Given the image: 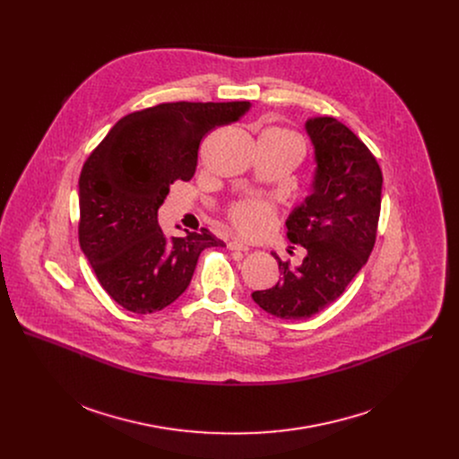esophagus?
I'll list each match as a JSON object with an SVG mask.
<instances>
[{
  "mask_svg": "<svg viewBox=\"0 0 459 459\" xmlns=\"http://www.w3.org/2000/svg\"><path fill=\"white\" fill-rule=\"evenodd\" d=\"M229 250H241V252H248V247H247L245 243H241V241L234 239V241H230V243H229Z\"/></svg>",
  "mask_w": 459,
  "mask_h": 459,
  "instance_id": "obj_1",
  "label": "esophagus"
}]
</instances>
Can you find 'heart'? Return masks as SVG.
Wrapping results in <instances>:
<instances>
[{
	"instance_id": "obj_1",
	"label": "heart",
	"mask_w": 459,
	"mask_h": 459,
	"mask_svg": "<svg viewBox=\"0 0 459 459\" xmlns=\"http://www.w3.org/2000/svg\"><path fill=\"white\" fill-rule=\"evenodd\" d=\"M265 134L280 142L296 143L301 147L299 138L287 128H269ZM229 220L239 234L247 238H259L273 227L276 220V207L273 202L264 198H245L229 209Z\"/></svg>"
}]
</instances>
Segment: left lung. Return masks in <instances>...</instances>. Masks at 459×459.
Returning a JSON list of instances; mask_svg holds the SVG:
<instances>
[{
	"label": "left lung",
	"instance_id": "obj_1",
	"mask_svg": "<svg viewBox=\"0 0 459 459\" xmlns=\"http://www.w3.org/2000/svg\"><path fill=\"white\" fill-rule=\"evenodd\" d=\"M316 149L314 190L287 220V236L307 250L298 269L276 254L281 278L252 292L265 312L308 319L334 303L367 264L377 236L383 174L368 147L336 117L307 121Z\"/></svg>",
	"mask_w": 459,
	"mask_h": 459
}]
</instances>
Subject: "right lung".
<instances>
[{"mask_svg":"<svg viewBox=\"0 0 459 459\" xmlns=\"http://www.w3.org/2000/svg\"><path fill=\"white\" fill-rule=\"evenodd\" d=\"M248 105L174 101L130 112L83 163L80 245L125 310H163L186 290L202 250L225 245L209 229L167 239L158 209L172 183L192 179L202 140L241 119Z\"/></svg>","mask_w":459,"mask_h":459,"instance_id":"right-lung-1","label":"right lung"}]
</instances>
